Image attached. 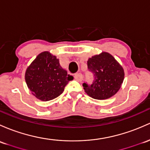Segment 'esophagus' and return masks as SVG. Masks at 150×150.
I'll return each mask as SVG.
<instances>
[{"label":"esophagus","instance_id":"1","mask_svg":"<svg viewBox=\"0 0 150 150\" xmlns=\"http://www.w3.org/2000/svg\"><path fill=\"white\" fill-rule=\"evenodd\" d=\"M74 78L76 81H81L83 80V76H82L81 74L78 73V74H76L74 75Z\"/></svg>","mask_w":150,"mask_h":150}]
</instances>
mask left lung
I'll return each instance as SVG.
<instances>
[{"label":"left lung","instance_id":"left-lung-1","mask_svg":"<svg viewBox=\"0 0 150 150\" xmlns=\"http://www.w3.org/2000/svg\"><path fill=\"white\" fill-rule=\"evenodd\" d=\"M88 69L94 76L91 84L83 83L85 92L95 99H107L114 96L125 78L124 69L111 54L102 52L88 59Z\"/></svg>","mask_w":150,"mask_h":150}]
</instances>
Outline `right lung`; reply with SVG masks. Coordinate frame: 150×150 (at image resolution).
<instances>
[{"label":"right lung","instance_id":"right-lung-1","mask_svg":"<svg viewBox=\"0 0 150 150\" xmlns=\"http://www.w3.org/2000/svg\"><path fill=\"white\" fill-rule=\"evenodd\" d=\"M25 79L32 94L37 99L46 101L62 94L74 77L67 74L55 56L44 51L38 55L28 67Z\"/></svg>","mask_w":150,"mask_h":150}]
</instances>
